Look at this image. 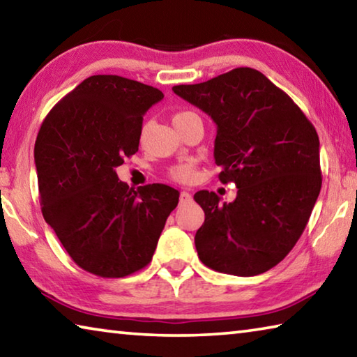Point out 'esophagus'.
<instances>
[{
	"instance_id": "1",
	"label": "esophagus",
	"mask_w": 357,
	"mask_h": 357,
	"mask_svg": "<svg viewBox=\"0 0 357 357\" xmlns=\"http://www.w3.org/2000/svg\"><path fill=\"white\" fill-rule=\"evenodd\" d=\"M179 202H181V204H187V203H190V202H192V195H190V193H189V192H185V190H183V192H181Z\"/></svg>"
}]
</instances>
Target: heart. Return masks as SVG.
I'll list each match as a JSON object with an SVG mask.
<instances>
[{"label":"heart","mask_w":357,"mask_h":357,"mask_svg":"<svg viewBox=\"0 0 357 357\" xmlns=\"http://www.w3.org/2000/svg\"><path fill=\"white\" fill-rule=\"evenodd\" d=\"M190 112H179L173 116V124H178L179 121H183L185 118H189ZM170 176L174 181H179V183H189L193 178H195V165H193V162H184V164H179V165H174L172 170H170Z\"/></svg>","instance_id":"1"}]
</instances>
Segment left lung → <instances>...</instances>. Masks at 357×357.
Returning <instances> with one entry per match:
<instances>
[{
  "label": "left lung",
  "mask_w": 357,
  "mask_h": 357,
  "mask_svg": "<svg viewBox=\"0 0 357 357\" xmlns=\"http://www.w3.org/2000/svg\"><path fill=\"white\" fill-rule=\"evenodd\" d=\"M173 91L214 121L219 179L238 187L231 203L208 190L193 195L204 211L198 257L219 273H266L298 243L321 190L315 128L288 94L250 68Z\"/></svg>",
  "instance_id": "obj_1"
}]
</instances>
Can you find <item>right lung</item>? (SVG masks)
Wrapping results in <instances>:
<instances>
[{
  "mask_svg": "<svg viewBox=\"0 0 357 357\" xmlns=\"http://www.w3.org/2000/svg\"><path fill=\"white\" fill-rule=\"evenodd\" d=\"M164 94L119 75H93L47 114L34 144L44 219L69 257L99 277H126L154 255L179 192L129 189L116 167L138 151L143 114Z\"/></svg>",
  "mask_w": 357,
  "mask_h": 357,
  "instance_id": "add662e5",
  "label": "right lung"
}]
</instances>
